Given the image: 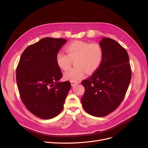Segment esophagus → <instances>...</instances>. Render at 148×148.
<instances>
[{"label":"esophagus","instance_id":"esophagus-1","mask_svg":"<svg viewBox=\"0 0 148 148\" xmlns=\"http://www.w3.org/2000/svg\"><path fill=\"white\" fill-rule=\"evenodd\" d=\"M78 84V82H77L71 81V86H75L76 84Z\"/></svg>","mask_w":148,"mask_h":148}]
</instances>
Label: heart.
Here are the masks:
<instances>
[{
	"label": "heart",
	"mask_w": 148,
	"mask_h": 148,
	"mask_svg": "<svg viewBox=\"0 0 148 148\" xmlns=\"http://www.w3.org/2000/svg\"><path fill=\"white\" fill-rule=\"evenodd\" d=\"M67 55L61 51L56 54V61L62 70H67L74 61L75 67L69 69L64 76L66 79L77 81L88 73L94 72L99 67L102 58V50L97 43L76 41L68 45L66 47Z\"/></svg>",
	"instance_id": "obj_1"
}]
</instances>
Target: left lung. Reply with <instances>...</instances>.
Here are the masks:
<instances>
[{"instance_id":"1","label":"left lung","mask_w":148,"mask_h":148,"mask_svg":"<svg viewBox=\"0 0 148 148\" xmlns=\"http://www.w3.org/2000/svg\"><path fill=\"white\" fill-rule=\"evenodd\" d=\"M102 58L99 67L87 79L81 82L85 92L82 105L89 114L106 116L123 101L131 79L127 51L118 42L103 37L99 41Z\"/></svg>"}]
</instances>
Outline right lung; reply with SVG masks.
<instances>
[{"label":"right lung","instance_id":"add662e5","mask_svg":"<svg viewBox=\"0 0 148 148\" xmlns=\"http://www.w3.org/2000/svg\"><path fill=\"white\" fill-rule=\"evenodd\" d=\"M67 40L46 37L28 46L20 57L16 69L20 95L27 109L36 116L49 119L57 116L71 88L62 77L56 54Z\"/></svg>","mask_w":148,"mask_h":148}]
</instances>
